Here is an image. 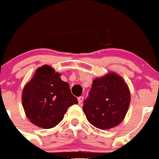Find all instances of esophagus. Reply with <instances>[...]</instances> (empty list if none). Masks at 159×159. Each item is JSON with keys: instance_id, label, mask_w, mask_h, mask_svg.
Instances as JSON below:
<instances>
[{"instance_id": "1", "label": "esophagus", "mask_w": 159, "mask_h": 159, "mask_svg": "<svg viewBox=\"0 0 159 159\" xmlns=\"http://www.w3.org/2000/svg\"><path fill=\"white\" fill-rule=\"evenodd\" d=\"M83 100H84V97H83V96H80V97H79V98H78V103H79V104L82 103Z\"/></svg>"}]
</instances>
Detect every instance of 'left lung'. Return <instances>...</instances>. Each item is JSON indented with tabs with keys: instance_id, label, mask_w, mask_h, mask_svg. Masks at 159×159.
Wrapping results in <instances>:
<instances>
[{
	"instance_id": "1",
	"label": "left lung",
	"mask_w": 159,
	"mask_h": 159,
	"mask_svg": "<svg viewBox=\"0 0 159 159\" xmlns=\"http://www.w3.org/2000/svg\"><path fill=\"white\" fill-rule=\"evenodd\" d=\"M130 101L131 94L125 80L115 72L110 71L93 81L83 111L93 126L110 129L124 120Z\"/></svg>"
}]
</instances>
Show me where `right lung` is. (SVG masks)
Here are the masks:
<instances>
[{
	"instance_id": "1",
	"label": "right lung",
	"mask_w": 159,
	"mask_h": 159,
	"mask_svg": "<svg viewBox=\"0 0 159 159\" xmlns=\"http://www.w3.org/2000/svg\"><path fill=\"white\" fill-rule=\"evenodd\" d=\"M60 76L51 66L43 65L35 70L33 78L24 87L21 101L25 115L38 127H55L68 108L78 103L70 93L68 83Z\"/></svg>"
}]
</instances>
